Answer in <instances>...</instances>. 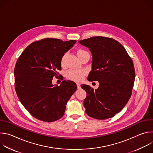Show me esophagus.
Segmentation results:
<instances>
[{"mask_svg": "<svg viewBox=\"0 0 153 153\" xmlns=\"http://www.w3.org/2000/svg\"><path fill=\"white\" fill-rule=\"evenodd\" d=\"M76 84H77V88H78V89L80 88V83H77Z\"/></svg>", "mask_w": 153, "mask_h": 153, "instance_id": "esophagus-1", "label": "esophagus"}]
</instances>
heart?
I'll list each match as a JSON object with an SVG mask.
<instances>
[{"label":"heart","instance_id":"1","mask_svg":"<svg viewBox=\"0 0 153 153\" xmlns=\"http://www.w3.org/2000/svg\"><path fill=\"white\" fill-rule=\"evenodd\" d=\"M86 53H88L83 50H78L77 51V54L79 57V59ZM67 54V53H65L61 58L60 63L62 65V66H64L65 65V59H66ZM86 73V71L85 70L70 69L68 71H67L66 73H65V76H66V77L69 80L75 81V82H79L83 79Z\"/></svg>","mask_w":153,"mask_h":153}]
</instances>
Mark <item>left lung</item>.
<instances>
[{
	"label": "left lung",
	"mask_w": 153,
	"mask_h": 153,
	"mask_svg": "<svg viewBox=\"0 0 153 153\" xmlns=\"http://www.w3.org/2000/svg\"><path fill=\"white\" fill-rule=\"evenodd\" d=\"M88 48L92 56V70L88 80H98L99 88L87 85L83 101L86 114L99 120L113 117L126 105L132 94L135 70L132 59L117 40L102 36L79 41Z\"/></svg>",
	"instance_id": "8db88e82"
}]
</instances>
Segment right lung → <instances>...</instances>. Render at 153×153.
<instances>
[{
    "instance_id": "add662e5",
    "label": "right lung",
    "mask_w": 153,
    "mask_h": 153,
    "mask_svg": "<svg viewBox=\"0 0 153 153\" xmlns=\"http://www.w3.org/2000/svg\"><path fill=\"white\" fill-rule=\"evenodd\" d=\"M76 40L46 38L33 42L18 58L14 68L15 90L20 102L34 117L47 122L59 120L77 90L76 84L63 80L53 85L61 70L62 56ZM60 76V75H59Z\"/></svg>"
}]
</instances>
